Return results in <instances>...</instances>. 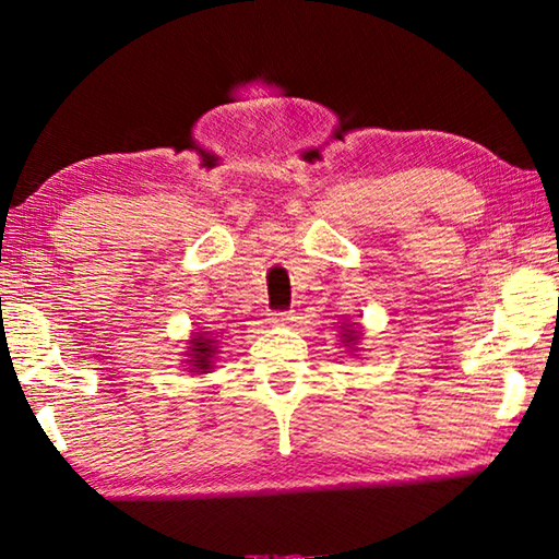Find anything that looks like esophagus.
Wrapping results in <instances>:
<instances>
[{"label": "esophagus", "instance_id": "1", "mask_svg": "<svg viewBox=\"0 0 559 559\" xmlns=\"http://www.w3.org/2000/svg\"><path fill=\"white\" fill-rule=\"evenodd\" d=\"M293 320V313L290 310H276V313H271V318H269V323L271 325H286V323H290Z\"/></svg>", "mask_w": 559, "mask_h": 559}]
</instances>
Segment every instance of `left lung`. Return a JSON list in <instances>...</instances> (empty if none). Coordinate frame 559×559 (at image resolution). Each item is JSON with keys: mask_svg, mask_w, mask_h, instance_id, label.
<instances>
[{"mask_svg": "<svg viewBox=\"0 0 559 559\" xmlns=\"http://www.w3.org/2000/svg\"><path fill=\"white\" fill-rule=\"evenodd\" d=\"M340 328H343V343H345L349 349H355V345L359 343V328H357L355 323H353V325L343 323Z\"/></svg>", "mask_w": 559, "mask_h": 559, "instance_id": "8db88e82", "label": "left lung"}]
</instances>
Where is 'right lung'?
Masks as SVG:
<instances>
[{"label":"right lung","instance_id":"obj_1","mask_svg":"<svg viewBox=\"0 0 559 559\" xmlns=\"http://www.w3.org/2000/svg\"><path fill=\"white\" fill-rule=\"evenodd\" d=\"M214 355H216V340H212L206 333H194V337L189 340V349H187L189 372H197V374L210 372Z\"/></svg>","mask_w":559,"mask_h":559}]
</instances>
